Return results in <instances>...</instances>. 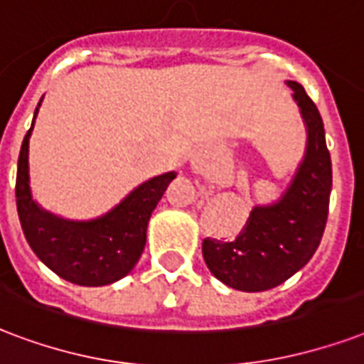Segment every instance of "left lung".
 Returning <instances> with one entry per match:
<instances>
[{
	"instance_id": "1",
	"label": "left lung",
	"mask_w": 364,
	"mask_h": 364,
	"mask_svg": "<svg viewBox=\"0 0 364 364\" xmlns=\"http://www.w3.org/2000/svg\"><path fill=\"white\" fill-rule=\"evenodd\" d=\"M305 124V154L288 188L273 204L254 206L231 242L204 238L202 256L212 274L242 292L279 287L309 262L328 218L332 162L323 118L301 83L288 80Z\"/></svg>"
}]
</instances>
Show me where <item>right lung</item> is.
Masks as SVG:
<instances>
[{"instance_id":"add662e5","label":"right lung","mask_w":364,"mask_h":364,"mask_svg":"<svg viewBox=\"0 0 364 364\" xmlns=\"http://www.w3.org/2000/svg\"><path fill=\"white\" fill-rule=\"evenodd\" d=\"M32 126L22 141L16 168V210L22 231L34 254L60 279L80 287H105L132 273L143 254L146 227L154 208L166 193L176 171H168L135 187L105 215L74 221L47 212L34 200L30 188L28 146Z\"/></svg>"}]
</instances>
